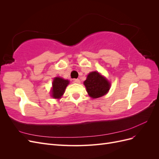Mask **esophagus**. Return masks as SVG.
Returning a JSON list of instances; mask_svg holds the SVG:
<instances>
[{
    "label": "esophagus",
    "mask_w": 159,
    "mask_h": 159,
    "mask_svg": "<svg viewBox=\"0 0 159 159\" xmlns=\"http://www.w3.org/2000/svg\"><path fill=\"white\" fill-rule=\"evenodd\" d=\"M74 83L75 84H80V80L79 79H74Z\"/></svg>",
    "instance_id": "obj_1"
}]
</instances>
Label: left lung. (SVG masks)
Segmentation results:
<instances>
[{
    "instance_id": "1",
    "label": "left lung",
    "mask_w": 159,
    "mask_h": 159,
    "mask_svg": "<svg viewBox=\"0 0 159 159\" xmlns=\"http://www.w3.org/2000/svg\"><path fill=\"white\" fill-rule=\"evenodd\" d=\"M84 84L88 95L93 99L105 95L111 86L109 81L98 71L90 72Z\"/></svg>"
}]
</instances>
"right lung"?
Here are the masks:
<instances>
[{
  "instance_id": "1",
  "label": "right lung",
  "mask_w": 159,
  "mask_h": 159,
  "mask_svg": "<svg viewBox=\"0 0 159 159\" xmlns=\"http://www.w3.org/2000/svg\"><path fill=\"white\" fill-rule=\"evenodd\" d=\"M68 80H64L60 77H56L53 80L52 88L51 89V95L54 99H60L65 92V89L69 84Z\"/></svg>"
}]
</instances>
